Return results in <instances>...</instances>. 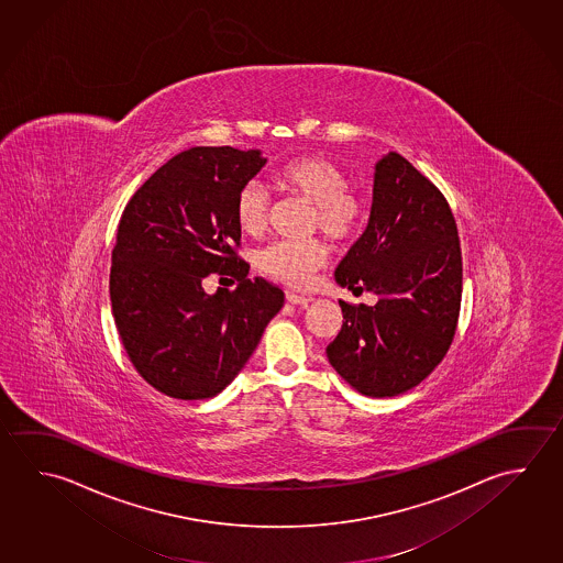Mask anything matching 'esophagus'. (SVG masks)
<instances>
[{
    "mask_svg": "<svg viewBox=\"0 0 563 563\" xmlns=\"http://www.w3.org/2000/svg\"><path fill=\"white\" fill-rule=\"evenodd\" d=\"M286 300H288L290 305L306 306L310 305L314 298H312V296L298 295V292L288 290V292H286Z\"/></svg>",
    "mask_w": 563,
    "mask_h": 563,
    "instance_id": "esophagus-1",
    "label": "esophagus"
}]
</instances>
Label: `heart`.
<instances>
[{
	"instance_id": "b5f03b06",
	"label": "heart",
	"mask_w": 563,
	"mask_h": 563,
	"mask_svg": "<svg viewBox=\"0 0 563 563\" xmlns=\"http://www.w3.org/2000/svg\"><path fill=\"white\" fill-rule=\"evenodd\" d=\"M275 184L286 194L312 203L310 231H322L335 243H344L362 229L365 218L364 198L347 188L344 172L330 159L306 154L288 159L275 169ZM271 198L261 181H247L235 198L239 229L257 238L268 223ZM258 268L283 285L305 288L316 273L328 263V249L320 241H275L258 253Z\"/></svg>"
}]
</instances>
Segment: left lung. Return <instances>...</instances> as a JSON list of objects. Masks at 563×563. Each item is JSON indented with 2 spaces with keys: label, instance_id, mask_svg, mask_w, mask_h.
Listing matches in <instances>:
<instances>
[{
  "label": "left lung",
  "instance_id": "8db88e82",
  "mask_svg": "<svg viewBox=\"0 0 563 563\" xmlns=\"http://www.w3.org/2000/svg\"><path fill=\"white\" fill-rule=\"evenodd\" d=\"M335 283L377 295L374 306L340 300L342 330L325 347L360 394H405L441 364L461 310L459 231L443 194L397 152L375 164L369 221Z\"/></svg>",
  "mask_w": 563,
  "mask_h": 563
}]
</instances>
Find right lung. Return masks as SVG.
Instances as JSON below:
<instances>
[{"instance_id": "1", "label": "right lung", "mask_w": 563, "mask_h": 563, "mask_svg": "<svg viewBox=\"0 0 563 563\" xmlns=\"http://www.w3.org/2000/svg\"><path fill=\"white\" fill-rule=\"evenodd\" d=\"M265 164L258 150H186L122 211L110 267L112 314L136 372L168 397L221 394L285 305L278 286L247 278L249 265L235 253V198ZM211 272L239 288L208 296L202 278Z\"/></svg>"}]
</instances>
